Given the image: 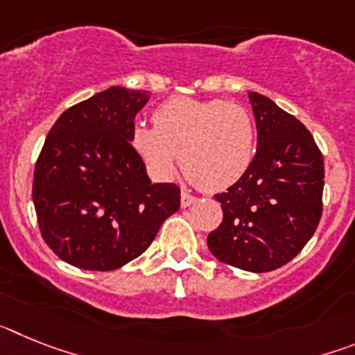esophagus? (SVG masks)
I'll return each mask as SVG.
<instances>
[{
	"instance_id": "esophagus-1",
	"label": "esophagus",
	"mask_w": 355,
	"mask_h": 355,
	"mask_svg": "<svg viewBox=\"0 0 355 355\" xmlns=\"http://www.w3.org/2000/svg\"><path fill=\"white\" fill-rule=\"evenodd\" d=\"M196 200H197L196 197H193L190 192H187V190H183V192H181V208H188V206L193 205Z\"/></svg>"
}]
</instances>
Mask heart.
Here are the masks:
<instances>
[{
  "instance_id": "b5f03b06",
  "label": "heart",
  "mask_w": 355,
  "mask_h": 355,
  "mask_svg": "<svg viewBox=\"0 0 355 355\" xmlns=\"http://www.w3.org/2000/svg\"><path fill=\"white\" fill-rule=\"evenodd\" d=\"M155 126L135 122L130 142L150 174L168 180L181 167L202 190L233 187L256 155V126L245 106L224 99L174 97L153 114Z\"/></svg>"
}]
</instances>
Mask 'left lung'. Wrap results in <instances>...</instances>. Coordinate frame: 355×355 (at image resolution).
Masks as SVG:
<instances>
[{
  "label": "left lung",
  "instance_id": "obj_1",
  "mask_svg": "<svg viewBox=\"0 0 355 355\" xmlns=\"http://www.w3.org/2000/svg\"><path fill=\"white\" fill-rule=\"evenodd\" d=\"M258 149L238 183L216 193L224 218L208 234L216 259L247 272H270L304 249L318 227L324 156L302 122L272 99L249 92Z\"/></svg>",
  "mask_w": 355,
  "mask_h": 355
}]
</instances>
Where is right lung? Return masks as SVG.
<instances>
[{
    "instance_id": "1",
    "label": "right lung",
    "mask_w": 355,
    "mask_h": 355,
    "mask_svg": "<svg viewBox=\"0 0 355 355\" xmlns=\"http://www.w3.org/2000/svg\"><path fill=\"white\" fill-rule=\"evenodd\" d=\"M146 90L110 87L65 110L33 172V205L49 249L83 270L121 268L180 209V187L150 183L130 142Z\"/></svg>"
}]
</instances>
